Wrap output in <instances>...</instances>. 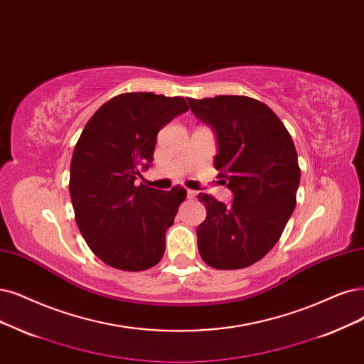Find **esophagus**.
Segmentation results:
<instances>
[{"mask_svg":"<svg viewBox=\"0 0 364 364\" xmlns=\"http://www.w3.org/2000/svg\"><path fill=\"white\" fill-rule=\"evenodd\" d=\"M187 198H189V199H195L196 198V192L195 191H187Z\"/></svg>","mask_w":364,"mask_h":364,"instance_id":"34e87169","label":"esophagus"}]
</instances>
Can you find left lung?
<instances>
[{
    "label": "left lung",
    "mask_w": 364,
    "mask_h": 364,
    "mask_svg": "<svg viewBox=\"0 0 364 364\" xmlns=\"http://www.w3.org/2000/svg\"><path fill=\"white\" fill-rule=\"evenodd\" d=\"M195 117L216 133L214 168L234 200L205 193L196 228L200 258L218 270H238L262 259L277 243L295 208L300 184L297 151L284 123L267 105L246 96L189 99Z\"/></svg>",
    "instance_id": "1"
}]
</instances>
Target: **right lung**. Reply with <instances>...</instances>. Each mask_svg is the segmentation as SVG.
<instances>
[{"instance_id":"1","label":"right lung","mask_w":364,"mask_h":364,"mask_svg":"<svg viewBox=\"0 0 364 364\" xmlns=\"http://www.w3.org/2000/svg\"><path fill=\"white\" fill-rule=\"evenodd\" d=\"M187 111L183 97L126 92L100 106L80 133L69 191L79 231L105 264L142 272L164 257L186 191L138 181L151 166L160 129Z\"/></svg>"}]
</instances>
